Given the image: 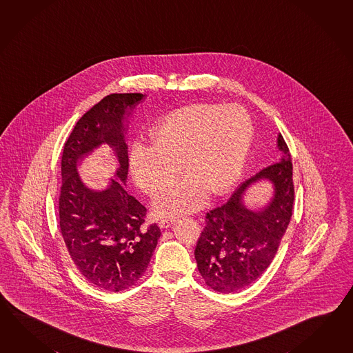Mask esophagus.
<instances>
[{"label": "esophagus", "instance_id": "obj_1", "mask_svg": "<svg viewBox=\"0 0 353 353\" xmlns=\"http://www.w3.org/2000/svg\"><path fill=\"white\" fill-rule=\"evenodd\" d=\"M174 221H176V219H168V218H165V219L159 220V223H158V224H159V227L165 229V228L171 227Z\"/></svg>", "mask_w": 353, "mask_h": 353}]
</instances>
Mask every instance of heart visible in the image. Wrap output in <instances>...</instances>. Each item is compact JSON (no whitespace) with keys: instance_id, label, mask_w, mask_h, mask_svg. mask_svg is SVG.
I'll list each match as a JSON object with an SVG mask.
<instances>
[{"instance_id":"b5f03b06","label":"heart","mask_w":353,"mask_h":353,"mask_svg":"<svg viewBox=\"0 0 353 353\" xmlns=\"http://www.w3.org/2000/svg\"><path fill=\"white\" fill-rule=\"evenodd\" d=\"M152 145H135L130 170L138 186L156 196L182 173L188 179L168 188L154 201L158 215L194 212L209 192L224 195L243 171L253 141V124L239 105L192 103L174 110L158 121Z\"/></svg>"}]
</instances>
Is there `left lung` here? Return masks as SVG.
Instances as JSON below:
<instances>
[{
    "mask_svg": "<svg viewBox=\"0 0 353 353\" xmlns=\"http://www.w3.org/2000/svg\"><path fill=\"white\" fill-rule=\"evenodd\" d=\"M279 149L280 162L244 181L225 204L206 214L195 259L199 272L212 290L224 294L242 290L274 261L290 223L295 197L290 150L281 134ZM259 179L272 180L275 195L263 211L254 212L243 206L241 197L246 188Z\"/></svg>",
    "mask_w": 353,
    "mask_h": 353,
    "instance_id": "obj_1",
    "label": "left lung"
}]
</instances>
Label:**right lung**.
<instances>
[{
  "label": "right lung",
  "instance_id": "right-lung-1",
  "mask_svg": "<svg viewBox=\"0 0 353 353\" xmlns=\"http://www.w3.org/2000/svg\"><path fill=\"white\" fill-rule=\"evenodd\" d=\"M141 94H111L87 111L73 128L62 154L59 227L81 274L102 290L123 291L139 281L157 247L161 229L145 223L147 209L128 192V147L123 117L144 99ZM130 114V112H129ZM102 142L117 152L122 182L102 192L79 180L77 161Z\"/></svg>",
  "mask_w": 353,
  "mask_h": 353
}]
</instances>
